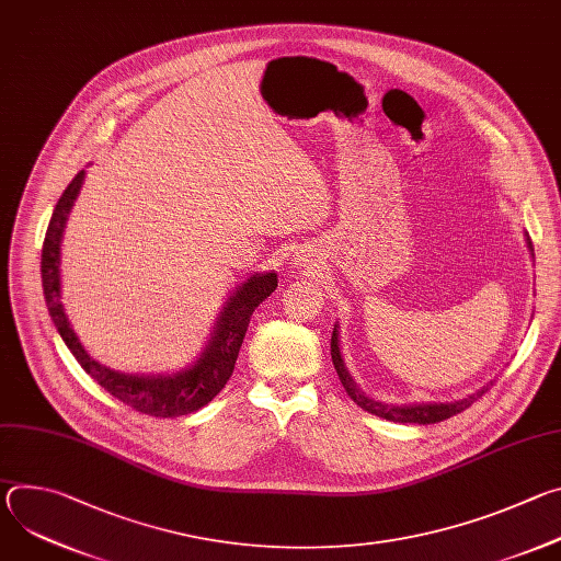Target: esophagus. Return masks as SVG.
<instances>
[{"instance_id":"esophagus-1","label":"esophagus","mask_w":561,"mask_h":561,"mask_svg":"<svg viewBox=\"0 0 561 561\" xmlns=\"http://www.w3.org/2000/svg\"><path fill=\"white\" fill-rule=\"evenodd\" d=\"M295 262H297V266H308V260H306V257H299V255H297Z\"/></svg>"}]
</instances>
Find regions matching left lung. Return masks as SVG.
Returning a JSON list of instances; mask_svg holds the SVG:
<instances>
[{
	"label": "left lung",
	"instance_id": "1",
	"mask_svg": "<svg viewBox=\"0 0 561 561\" xmlns=\"http://www.w3.org/2000/svg\"><path fill=\"white\" fill-rule=\"evenodd\" d=\"M526 247L533 253V242L530 237L526 232ZM331 355H333V366L340 375V381L342 386L346 388V392L351 394L353 402L357 407H362L364 411L377 415V417H383L388 422H397V424H437V422H444L461 411H466L477 397H482L491 386L493 381H489L486 386H482L479 390H474L472 394H466L463 399H455V402H428V404H386V402H379V399H373L368 397L359 386L357 381L353 379V375L348 373L346 368V362H344V355H342V346H340V324H335L333 329V337H331Z\"/></svg>",
	"mask_w": 561,
	"mask_h": 561
}]
</instances>
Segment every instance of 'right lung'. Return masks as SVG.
<instances>
[{"label":"right lung","mask_w":561,"mask_h":561,"mask_svg":"<svg viewBox=\"0 0 561 561\" xmlns=\"http://www.w3.org/2000/svg\"><path fill=\"white\" fill-rule=\"evenodd\" d=\"M84 178L87 171H79L75 180L66 186L59 202L55 204L44 237L42 286L53 324L61 335L64 344L68 346V351L79 362V366L126 407L159 420L195 413L208 402H213V397L230 379L239 348H242L247 329L251 324V314L277 288V273H253L247 282L234 286L228 293L217 322L210 331V337L206 342V348L191 366L169 375H137L108 368L106 364L93 359L89 351L82 346V342H79L61 304V237L70 208L79 195V188L84 184Z\"/></svg>","instance_id":"obj_1"}]
</instances>
